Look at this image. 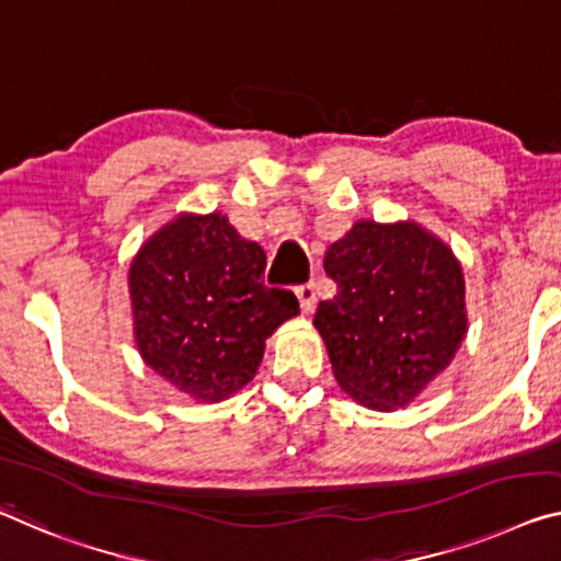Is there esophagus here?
Here are the masks:
<instances>
[{"label": "esophagus", "mask_w": 561, "mask_h": 561, "mask_svg": "<svg viewBox=\"0 0 561 561\" xmlns=\"http://www.w3.org/2000/svg\"><path fill=\"white\" fill-rule=\"evenodd\" d=\"M296 296H298V304H300V310L304 313H310V310L316 308V288L310 286V283H306V286H298L296 288Z\"/></svg>", "instance_id": "obj_1"}]
</instances>
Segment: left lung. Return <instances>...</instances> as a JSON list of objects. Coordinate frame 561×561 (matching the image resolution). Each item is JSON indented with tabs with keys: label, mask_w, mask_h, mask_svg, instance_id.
<instances>
[{
	"label": "left lung",
	"mask_w": 561,
	"mask_h": 561,
	"mask_svg": "<svg viewBox=\"0 0 561 561\" xmlns=\"http://www.w3.org/2000/svg\"><path fill=\"white\" fill-rule=\"evenodd\" d=\"M323 268L339 293L318 304L313 325L335 381L368 409L407 407L467 335L459 261L416 222L358 220Z\"/></svg>",
	"instance_id": "obj_1"
}]
</instances>
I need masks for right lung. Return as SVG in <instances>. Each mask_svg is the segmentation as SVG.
<instances>
[{"instance_id":"right-lung-1","label":"right lung","mask_w":561,"mask_h":561,"mask_svg":"<svg viewBox=\"0 0 561 561\" xmlns=\"http://www.w3.org/2000/svg\"><path fill=\"white\" fill-rule=\"evenodd\" d=\"M265 253L226 215H180L130 265L135 343L154 374L197 401L243 389L265 339L298 313L290 290L265 288Z\"/></svg>"}]
</instances>
